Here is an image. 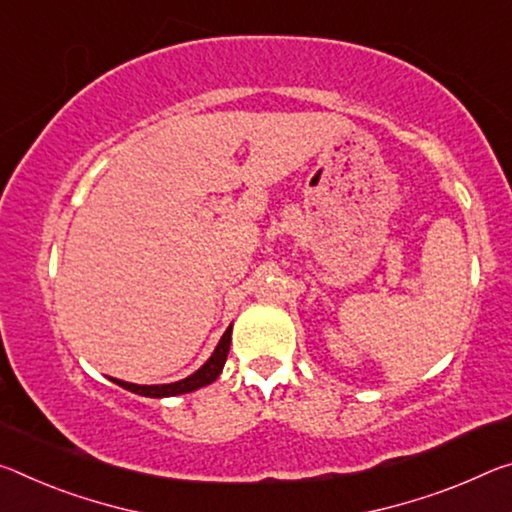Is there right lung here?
I'll use <instances>...</instances> for the list:
<instances>
[{
	"label": "right lung",
	"mask_w": 512,
	"mask_h": 512,
	"mask_svg": "<svg viewBox=\"0 0 512 512\" xmlns=\"http://www.w3.org/2000/svg\"><path fill=\"white\" fill-rule=\"evenodd\" d=\"M230 342H232V326L223 332L221 342L214 348L212 358H209L202 367L191 373L189 378L177 380V383H168V385H134V383H125V380H116L111 378L113 383L129 389V392L141 394V396H150V399H164V396H177V394H186V392H196V389L205 387L209 383L221 376V371L225 367L227 353H230Z\"/></svg>",
	"instance_id": "1"
}]
</instances>
